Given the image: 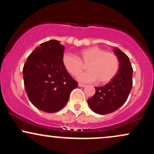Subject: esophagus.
<instances>
[{
	"instance_id": "1",
	"label": "esophagus",
	"mask_w": 154,
	"mask_h": 154,
	"mask_svg": "<svg viewBox=\"0 0 154 154\" xmlns=\"http://www.w3.org/2000/svg\"><path fill=\"white\" fill-rule=\"evenodd\" d=\"M78 85L79 86V87H81V88H84V87H85V86H86L85 85L82 84V83H79Z\"/></svg>"
}]
</instances>
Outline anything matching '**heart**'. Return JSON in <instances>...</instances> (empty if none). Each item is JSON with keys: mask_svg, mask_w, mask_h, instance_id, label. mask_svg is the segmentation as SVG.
I'll use <instances>...</instances> for the list:
<instances>
[{"mask_svg": "<svg viewBox=\"0 0 154 154\" xmlns=\"http://www.w3.org/2000/svg\"><path fill=\"white\" fill-rule=\"evenodd\" d=\"M79 56L66 54L63 56L65 69L73 76L79 75L83 69V64L88 63L89 71L80 74L77 79L82 82H93L98 80L101 84L109 82L115 77L119 68V61L114 53L106 52L98 46L85 48L79 52Z\"/></svg>", "mask_w": 154, "mask_h": 154, "instance_id": "b5f03b06", "label": "heart"}]
</instances>
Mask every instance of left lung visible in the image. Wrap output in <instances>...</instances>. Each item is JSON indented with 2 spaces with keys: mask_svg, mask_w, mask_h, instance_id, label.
<instances>
[{
  "mask_svg": "<svg viewBox=\"0 0 154 154\" xmlns=\"http://www.w3.org/2000/svg\"><path fill=\"white\" fill-rule=\"evenodd\" d=\"M114 52L119 61V71L106 85L95 87V93L88 100L91 109L98 114H106L117 110L128 99L132 86V67L129 57L116 48Z\"/></svg>",
  "mask_w": 154,
  "mask_h": 154,
  "instance_id": "obj_1",
  "label": "left lung"
}]
</instances>
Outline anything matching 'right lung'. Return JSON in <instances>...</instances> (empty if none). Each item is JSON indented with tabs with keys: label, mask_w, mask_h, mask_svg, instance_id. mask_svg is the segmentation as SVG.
Segmentation results:
<instances>
[{
	"label": "right lung",
	"mask_w": 154,
	"mask_h": 154,
	"mask_svg": "<svg viewBox=\"0 0 154 154\" xmlns=\"http://www.w3.org/2000/svg\"><path fill=\"white\" fill-rule=\"evenodd\" d=\"M64 46L51 40L40 44L23 67L24 88L31 103L40 110L57 112L66 106L78 85L63 66Z\"/></svg>",
	"instance_id": "1"
}]
</instances>
